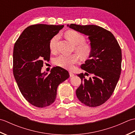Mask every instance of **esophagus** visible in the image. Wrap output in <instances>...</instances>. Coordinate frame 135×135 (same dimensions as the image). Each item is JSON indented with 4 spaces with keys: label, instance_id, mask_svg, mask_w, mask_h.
<instances>
[{
    "label": "esophagus",
    "instance_id": "1",
    "mask_svg": "<svg viewBox=\"0 0 135 135\" xmlns=\"http://www.w3.org/2000/svg\"><path fill=\"white\" fill-rule=\"evenodd\" d=\"M74 75V74L73 73H72V72H70V77H73Z\"/></svg>",
    "mask_w": 135,
    "mask_h": 135
}]
</instances>
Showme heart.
I'll return each instance as SVG.
<instances>
[{"mask_svg":"<svg viewBox=\"0 0 135 135\" xmlns=\"http://www.w3.org/2000/svg\"><path fill=\"white\" fill-rule=\"evenodd\" d=\"M65 36L68 41L74 45V50L81 58L88 59L91 54V46L88 43L85 42V36L75 30L67 31L65 33ZM59 39V35H56L50 40L49 47L51 51H55L57 44ZM78 56L76 54L71 55H60L54 60V63L59 67L72 69L73 65L78 61Z\"/></svg>","mask_w":135,"mask_h":135,"instance_id":"b5f03b06","label":"heart"}]
</instances>
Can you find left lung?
Here are the masks:
<instances>
[{
  "label": "left lung",
  "instance_id": "obj_1",
  "mask_svg": "<svg viewBox=\"0 0 135 135\" xmlns=\"http://www.w3.org/2000/svg\"><path fill=\"white\" fill-rule=\"evenodd\" d=\"M70 28L88 36L91 46L89 59L81 65L86 71L77 76L82 83L76 90L79 100L89 107H97L113 94L121 72L122 52L118 42L109 31L94 25H67ZM91 74L92 78L84 76Z\"/></svg>",
  "mask_w": 135,
  "mask_h": 135
}]
</instances>
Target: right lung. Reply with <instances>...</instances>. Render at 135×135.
<instances>
[{
	"label": "right lung",
	"mask_w": 135,
	"mask_h": 135,
	"mask_svg": "<svg viewBox=\"0 0 135 135\" xmlns=\"http://www.w3.org/2000/svg\"><path fill=\"white\" fill-rule=\"evenodd\" d=\"M64 25L35 24L27 27L14 44L13 74L22 96L37 107H47L55 101L58 86L70 77L60 67L50 73H41L44 61H49L50 40Z\"/></svg>",
	"instance_id": "right-lung-1"
}]
</instances>
